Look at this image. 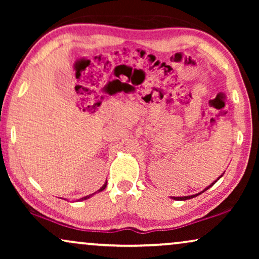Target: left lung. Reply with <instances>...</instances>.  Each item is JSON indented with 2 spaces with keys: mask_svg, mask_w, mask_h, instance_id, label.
Listing matches in <instances>:
<instances>
[{
  "mask_svg": "<svg viewBox=\"0 0 259 259\" xmlns=\"http://www.w3.org/2000/svg\"><path fill=\"white\" fill-rule=\"evenodd\" d=\"M223 175H224V173H222V175H221V176H219V177H218V178H217V179H215V180H214V182L211 184V185H208V186L206 187V189H204V190H203V191H201V192H199V193L192 194V196H186V197H172V199H175V200H187V199H192V198H194V197H197V196H199V194H201V193H203V192H205V191H206V190H208V189H210V187H211V186H213V185H214V184H215V183H217V182H218V180L222 178V177H223Z\"/></svg>",
  "mask_w": 259,
  "mask_h": 259,
  "instance_id": "obj_1",
  "label": "left lung"
}]
</instances>
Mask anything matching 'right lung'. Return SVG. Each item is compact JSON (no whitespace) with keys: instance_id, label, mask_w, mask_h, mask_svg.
Here are the masks:
<instances>
[{"instance_id":"obj_1","label":"right lung","mask_w":259,"mask_h":259,"mask_svg":"<svg viewBox=\"0 0 259 259\" xmlns=\"http://www.w3.org/2000/svg\"><path fill=\"white\" fill-rule=\"evenodd\" d=\"M106 186H107V182H106V183L104 184V185H102V186L100 187V189H99V190L97 191V192L99 193V192H101V191H104V190L106 189ZM97 192H94L93 194H90V196H86V197H82V198H80V199H79V200H77V201H81V200H86V199H88V198H91L92 196H94V194H95V193H97Z\"/></svg>"}]
</instances>
